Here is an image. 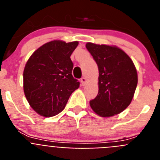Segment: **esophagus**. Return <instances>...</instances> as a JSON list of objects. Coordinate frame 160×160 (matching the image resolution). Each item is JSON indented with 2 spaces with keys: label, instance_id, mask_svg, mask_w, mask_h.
I'll list each match as a JSON object with an SVG mask.
<instances>
[{
  "label": "esophagus",
  "instance_id": "esophagus-1",
  "mask_svg": "<svg viewBox=\"0 0 160 160\" xmlns=\"http://www.w3.org/2000/svg\"><path fill=\"white\" fill-rule=\"evenodd\" d=\"M87 79L86 78H85V77L82 78H81L82 85V86H85V85L87 84Z\"/></svg>",
  "mask_w": 160,
  "mask_h": 160
}]
</instances>
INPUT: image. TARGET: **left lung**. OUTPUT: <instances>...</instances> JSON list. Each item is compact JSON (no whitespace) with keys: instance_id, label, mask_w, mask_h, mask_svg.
Segmentation results:
<instances>
[{"instance_id":"left-lung-1","label":"left lung","mask_w":160,"mask_h":160,"mask_svg":"<svg viewBox=\"0 0 160 160\" xmlns=\"http://www.w3.org/2000/svg\"><path fill=\"white\" fill-rule=\"evenodd\" d=\"M98 68V93L90 100L93 111L102 117H111L123 111L130 105L138 83L132 60L116 46L86 45Z\"/></svg>"}]
</instances>
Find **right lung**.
Masks as SVG:
<instances>
[{"label": "right lung", "instance_id": "right-lung-1", "mask_svg": "<svg viewBox=\"0 0 160 160\" xmlns=\"http://www.w3.org/2000/svg\"><path fill=\"white\" fill-rule=\"evenodd\" d=\"M78 42L52 41L38 48L29 58L23 73L24 92L38 114L52 117L64 110L80 82L72 75L70 55Z\"/></svg>", "mask_w": 160, "mask_h": 160}]
</instances>
